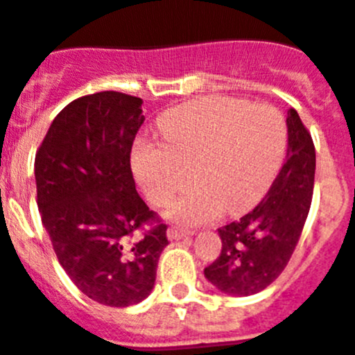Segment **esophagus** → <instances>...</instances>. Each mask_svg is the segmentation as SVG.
Here are the masks:
<instances>
[{"label":"esophagus","mask_w":355,"mask_h":355,"mask_svg":"<svg viewBox=\"0 0 355 355\" xmlns=\"http://www.w3.org/2000/svg\"><path fill=\"white\" fill-rule=\"evenodd\" d=\"M190 231H184V229H180V227H168L167 229V236L168 240H180V238H184V236H190Z\"/></svg>","instance_id":"34e87169"}]
</instances>
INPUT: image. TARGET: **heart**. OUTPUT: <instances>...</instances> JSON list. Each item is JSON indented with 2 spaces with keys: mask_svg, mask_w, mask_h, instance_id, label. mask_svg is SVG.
<instances>
[{
  "mask_svg": "<svg viewBox=\"0 0 355 355\" xmlns=\"http://www.w3.org/2000/svg\"><path fill=\"white\" fill-rule=\"evenodd\" d=\"M162 144L139 142L131 167L144 193L165 206L167 218L187 227L249 209L274 181L286 149V122L270 105L202 97L159 119Z\"/></svg>",
  "mask_w": 355,
  "mask_h": 355,
  "instance_id": "b5f03b06",
  "label": "heart"
}]
</instances>
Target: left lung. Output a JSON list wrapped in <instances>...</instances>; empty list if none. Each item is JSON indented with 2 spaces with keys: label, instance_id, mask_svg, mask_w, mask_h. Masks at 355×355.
<instances>
[{
  "label": "left lung",
  "instance_id": "1",
  "mask_svg": "<svg viewBox=\"0 0 355 355\" xmlns=\"http://www.w3.org/2000/svg\"><path fill=\"white\" fill-rule=\"evenodd\" d=\"M286 162L263 200L218 229L220 256L205 268L218 291L249 297L270 286L290 261L311 208L315 146L299 114L288 110Z\"/></svg>",
  "mask_w": 355,
  "mask_h": 355
}]
</instances>
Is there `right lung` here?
Instances as JSON below:
<instances>
[{
    "label": "right lung",
    "mask_w": 355,
    "mask_h": 355,
    "mask_svg": "<svg viewBox=\"0 0 355 355\" xmlns=\"http://www.w3.org/2000/svg\"><path fill=\"white\" fill-rule=\"evenodd\" d=\"M142 122L140 97L83 96L56 115L35 156L37 205L53 250L78 290L103 306L147 299L168 245L165 224L135 236L156 220L130 163Z\"/></svg>",
    "instance_id": "right-lung-1"
}]
</instances>
